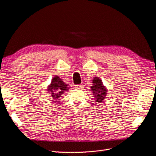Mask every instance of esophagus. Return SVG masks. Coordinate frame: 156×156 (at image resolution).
<instances>
[{"mask_svg":"<svg viewBox=\"0 0 156 156\" xmlns=\"http://www.w3.org/2000/svg\"><path fill=\"white\" fill-rule=\"evenodd\" d=\"M75 87L78 89H83V85H76Z\"/></svg>","mask_w":156,"mask_h":156,"instance_id":"esophagus-1","label":"esophagus"}]
</instances>
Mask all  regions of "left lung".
<instances>
[{
  "label": "left lung",
  "instance_id": "1",
  "mask_svg": "<svg viewBox=\"0 0 156 156\" xmlns=\"http://www.w3.org/2000/svg\"><path fill=\"white\" fill-rule=\"evenodd\" d=\"M91 91L94 95L95 101L98 103L103 102L107 95V88L103 85L102 81L99 77H94L92 80Z\"/></svg>",
  "mask_w": 156,
  "mask_h": 156
}]
</instances>
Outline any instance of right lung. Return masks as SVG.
Masks as SVG:
<instances>
[{
  "instance_id": "add662e5",
  "label": "right lung",
  "mask_w": 156,
  "mask_h": 156,
  "mask_svg": "<svg viewBox=\"0 0 156 156\" xmlns=\"http://www.w3.org/2000/svg\"><path fill=\"white\" fill-rule=\"evenodd\" d=\"M69 89L68 85L65 83L59 76L55 75L52 79L51 84L47 87V90L51 93L54 100L57 101L65 92L68 91Z\"/></svg>"
}]
</instances>
